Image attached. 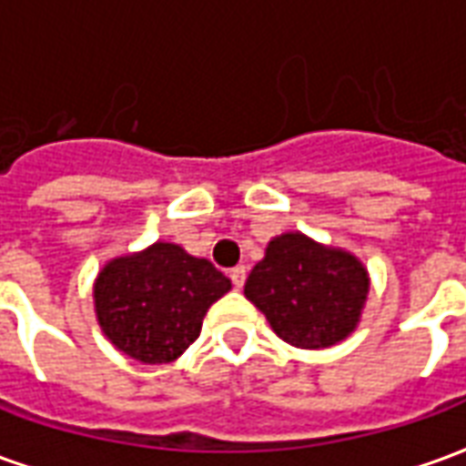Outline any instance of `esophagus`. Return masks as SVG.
Here are the masks:
<instances>
[{
	"label": "esophagus",
	"mask_w": 466,
	"mask_h": 466,
	"mask_svg": "<svg viewBox=\"0 0 466 466\" xmlns=\"http://www.w3.org/2000/svg\"><path fill=\"white\" fill-rule=\"evenodd\" d=\"M229 279H232V284L237 287V289H242L244 279H247V267H244V264H239V267L229 269Z\"/></svg>",
	"instance_id": "esophagus-1"
}]
</instances>
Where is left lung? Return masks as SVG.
Listing matches in <instances>:
<instances>
[{
  "instance_id": "obj_1",
  "label": "left lung",
  "mask_w": 466,
  "mask_h": 466,
  "mask_svg": "<svg viewBox=\"0 0 466 466\" xmlns=\"http://www.w3.org/2000/svg\"><path fill=\"white\" fill-rule=\"evenodd\" d=\"M367 292V269L357 257L299 232L272 239L244 284L274 332L302 350L342 342L360 322Z\"/></svg>"
}]
</instances>
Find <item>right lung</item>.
Listing matches in <instances>:
<instances>
[{"label":"right lung","mask_w":466,"mask_h":466,"mask_svg":"<svg viewBox=\"0 0 466 466\" xmlns=\"http://www.w3.org/2000/svg\"><path fill=\"white\" fill-rule=\"evenodd\" d=\"M229 289L212 262L157 242L99 272L96 317L116 350L144 364H167L199 337L207 309Z\"/></svg>","instance_id":"1"}]
</instances>
